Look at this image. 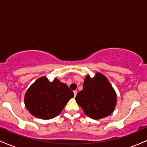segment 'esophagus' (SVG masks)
I'll list each match as a JSON object with an SVG mask.
<instances>
[{
	"instance_id": "1",
	"label": "esophagus",
	"mask_w": 147,
	"mask_h": 147,
	"mask_svg": "<svg viewBox=\"0 0 147 147\" xmlns=\"http://www.w3.org/2000/svg\"><path fill=\"white\" fill-rule=\"evenodd\" d=\"M73 92H74V96H75V97H76V95H77V91H76V90H74Z\"/></svg>"
}]
</instances>
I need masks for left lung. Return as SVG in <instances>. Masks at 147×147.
<instances>
[{
	"instance_id": "1",
	"label": "left lung",
	"mask_w": 147,
	"mask_h": 147,
	"mask_svg": "<svg viewBox=\"0 0 147 147\" xmlns=\"http://www.w3.org/2000/svg\"><path fill=\"white\" fill-rule=\"evenodd\" d=\"M77 104L88 117L99 119L112 114L117 104V94L106 76L96 72L84 79L83 90L75 97Z\"/></svg>"
}]
</instances>
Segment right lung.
Here are the masks:
<instances>
[{
  "mask_svg": "<svg viewBox=\"0 0 147 147\" xmlns=\"http://www.w3.org/2000/svg\"><path fill=\"white\" fill-rule=\"evenodd\" d=\"M74 93L57 78L50 82L45 76L37 79L25 94L24 103L33 116L50 119L61 113Z\"/></svg>",
  "mask_w": 147,
  "mask_h": 147,
  "instance_id": "add662e5",
  "label": "right lung"
}]
</instances>
